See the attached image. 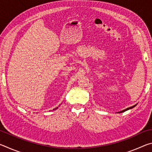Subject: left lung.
<instances>
[{
  "label": "left lung",
  "instance_id": "1",
  "mask_svg": "<svg viewBox=\"0 0 152 152\" xmlns=\"http://www.w3.org/2000/svg\"><path fill=\"white\" fill-rule=\"evenodd\" d=\"M136 106V104H135V105H133V106H132V107H129V108H127V109H124V110H121V111H120V112H118V113H123V112H125V111H126V110H129V109H133V107H135Z\"/></svg>",
  "mask_w": 152,
  "mask_h": 152
}]
</instances>
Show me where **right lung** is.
<instances>
[{
    "mask_svg": "<svg viewBox=\"0 0 152 152\" xmlns=\"http://www.w3.org/2000/svg\"><path fill=\"white\" fill-rule=\"evenodd\" d=\"M58 107H56V108H55V109H53V110H56V109H58Z\"/></svg>",
    "mask_w": 152,
    "mask_h": 152,
    "instance_id": "right-lung-1",
    "label": "right lung"
}]
</instances>
